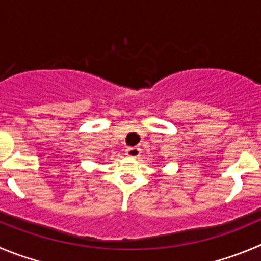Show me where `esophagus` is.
Here are the masks:
<instances>
[{"mask_svg":"<svg viewBox=\"0 0 261 261\" xmlns=\"http://www.w3.org/2000/svg\"><path fill=\"white\" fill-rule=\"evenodd\" d=\"M140 153H142L140 148L133 147V148H127L125 152V154L127 155V157H131V158H138L139 155H140Z\"/></svg>","mask_w":261,"mask_h":261,"instance_id":"obj_1","label":"esophagus"}]
</instances>
